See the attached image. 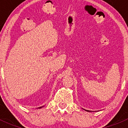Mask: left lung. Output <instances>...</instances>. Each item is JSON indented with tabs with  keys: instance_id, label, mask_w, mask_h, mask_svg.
<instances>
[{
	"instance_id": "8db88e82",
	"label": "left lung",
	"mask_w": 128,
	"mask_h": 128,
	"mask_svg": "<svg viewBox=\"0 0 128 128\" xmlns=\"http://www.w3.org/2000/svg\"><path fill=\"white\" fill-rule=\"evenodd\" d=\"M87 112H89V111H87Z\"/></svg>"
}]
</instances>
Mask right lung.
I'll return each instance as SVG.
<instances>
[{"instance_id":"add662e5","label":"right lung","mask_w":128,"mask_h":128,"mask_svg":"<svg viewBox=\"0 0 128 128\" xmlns=\"http://www.w3.org/2000/svg\"><path fill=\"white\" fill-rule=\"evenodd\" d=\"M42 108V107H41H41H40V108Z\"/></svg>"}]
</instances>
